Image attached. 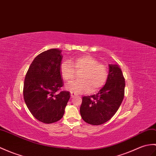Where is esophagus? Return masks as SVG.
I'll return each instance as SVG.
<instances>
[{
	"instance_id": "obj_1",
	"label": "esophagus",
	"mask_w": 156,
	"mask_h": 156,
	"mask_svg": "<svg viewBox=\"0 0 156 156\" xmlns=\"http://www.w3.org/2000/svg\"><path fill=\"white\" fill-rule=\"evenodd\" d=\"M70 95H71V98H73L75 95V94H74L73 92H70Z\"/></svg>"
}]
</instances>
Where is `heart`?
<instances>
[{"label":"heart","instance_id":"obj_1","mask_svg":"<svg viewBox=\"0 0 156 156\" xmlns=\"http://www.w3.org/2000/svg\"><path fill=\"white\" fill-rule=\"evenodd\" d=\"M76 71L83 70L79 75L80 80L74 81L66 85V88L77 94L94 93L104 86L108 77V69L104 64H99L94 58L89 55L78 56L71 62H64L60 66L62 77L70 82Z\"/></svg>","mask_w":156,"mask_h":156}]
</instances>
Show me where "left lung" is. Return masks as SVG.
Here are the masks:
<instances>
[{"mask_svg": "<svg viewBox=\"0 0 156 156\" xmlns=\"http://www.w3.org/2000/svg\"><path fill=\"white\" fill-rule=\"evenodd\" d=\"M125 79L117 64H109L106 84L96 94L84 96L80 109L83 120L92 125H101L116 113L124 96Z\"/></svg>", "mask_w": 156, "mask_h": 156, "instance_id": "left-lung-1", "label": "left lung"}]
</instances>
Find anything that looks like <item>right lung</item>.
Listing matches in <instances>:
<instances>
[{
    "mask_svg": "<svg viewBox=\"0 0 156 156\" xmlns=\"http://www.w3.org/2000/svg\"><path fill=\"white\" fill-rule=\"evenodd\" d=\"M62 50L50 49L35 58L24 79V102L32 115L45 124L63 117L70 99L69 92L58 90L63 86L60 74Z\"/></svg>",
    "mask_w": 156,
    "mask_h": 156,
    "instance_id": "add662e5",
    "label": "right lung"
}]
</instances>
